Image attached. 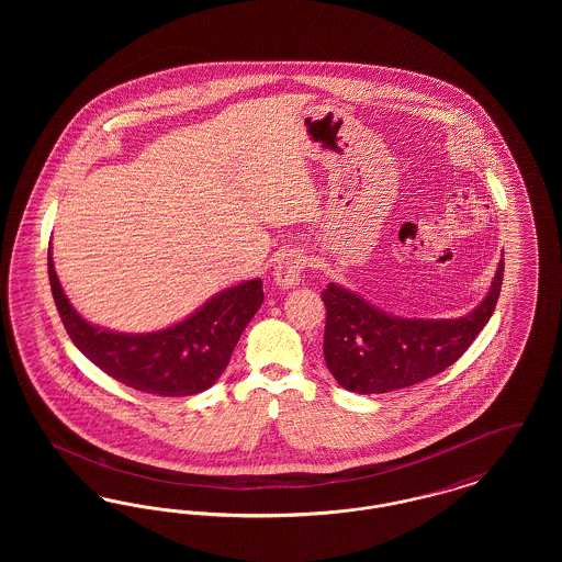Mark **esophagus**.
<instances>
[{"instance_id":"34e87169","label":"esophagus","mask_w":562,"mask_h":562,"mask_svg":"<svg viewBox=\"0 0 562 562\" xmlns=\"http://www.w3.org/2000/svg\"><path fill=\"white\" fill-rule=\"evenodd\" d=\"M303 271H305V257L299 250H289L278 261L276 271H273V280L282 289H293L301 282Z\"/></svg>"}]
</instances>
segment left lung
<instances>
[{
  "label": "left lung",
  "mask_w": 562,
  "mask_h": 562,
  "mask_svg": "<svg viewBox=\"0 0 562 562\" xmlns=\"http://www.w3.org/2000/svg\"><path fill=\"white\" fill-rule=\"evenodd\" d=\"M502 280L504 261L486 299L454 321L396 318L330 282L322 291L328 371L339 385L358 394H385L442 373L474 344L493 316Z\"/></svg>",
  "instance_id": "left-lung-1"
}]
</instances>
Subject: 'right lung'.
Listing matches in <instances>:
<instances>
[{
  "mask_svg": "<svg viewBox=\"0 0 562 562\" xmlns=\"http://www.w3.org/2000/svg\"><path fill=\"white\" fill-rule=\"evenodd\" d=\"M48 278L63 326L76 348L120 383L158 396L209 390L227 369L241 330L263 303V282L248 280L213 296L204 307L149 335H122L92 326L63 293L48 252Z\"/></svg>",
  "mask_w": 562,
  "mask_h": 562,
  "instance_id": "right-lung-1",
  "label": "right lung"
}]
</instances>
